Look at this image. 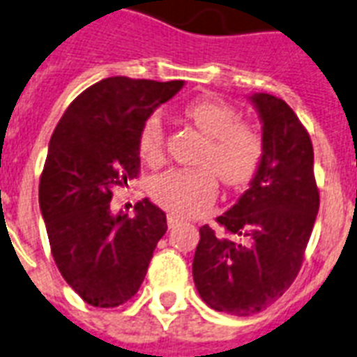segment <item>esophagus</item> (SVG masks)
I'll return each mask as SVG.
<instances>
[{
  "instance_id": "obj_1",
  "label": "esophagus",
  "mask_w": 357,
  "mask_h": 357,
  "mask_svg": "<svg viewBox=\"0 0 357 357\" xmlns=\"http://www.w3.org/2000/svg\"><path fill=\"white\" fill-rule=\"evenodd\" d=\"M176 222H178V216H175V214H167V225H169V227H173Z\"/></svg>"
}]
</instances>
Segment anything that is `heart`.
<instances>
[{
  "label": "heart",
  "mask_w": 357,
  "mask_h": 357,
  "mask_svg": "<svg viewBox=\"0 0 357 357\" xmlns=\"http://www.w3.org/2000/svg\"><path fill=\"white\" fill-rule=\"evenodd\" d=\"M184 115L206 135L199 169H171L156 176L153 193L165 208L178 214H199L216 197L218 181L229 188L244 186L255 176L264 147L253 126L238 123V113L222 100L199 98L184 107ZM165 132L158 115L149 117L139 134V154L158 162L164 154Z\"/></svg>",
  "instance_id": "obj_1"
}]
</instances>
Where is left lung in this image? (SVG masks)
Returning <instances> with one entry per match:
<instances>
[{
  "label": "left lung",
  "mask_w": 357,
  "mask_h": 357,
  "mask_svg": "<svg viewBox=\"0 0 357 357\" xmlns=\"http://www.w3.org/2000/svg\"><path fill=\"white\" fill-rule=\"evenodd\" d=\"M262 123L261 165L233 208L199 229L193 283L208 307L250 317L266 309L296 279L319 212L313 145L291 106L278 96H250Z\"/></svg>",
  "instance_id": "1"
}]
</instances>
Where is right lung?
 I'll return each mask as SVG.
<instances>
[{
	"label": "right lung",
	"instance_id": "obj_1",
	"mask_svg": "<svg viewBox=\"0 0 357 357\" xmlns=\"http://www.w3.org/2000/svg\"><path fill=\"white\" fill-rule=\"evenodd\" d=\"M184 82L106 78L68 106L50 139L38 204L54 261L78 296L95 307L128 302L167 231L149 199L135 216L112 212V190L139 171V134Z\"/></svg>",
	"mask_w": 357,
	"mask_h": 357
}]
</instances>
